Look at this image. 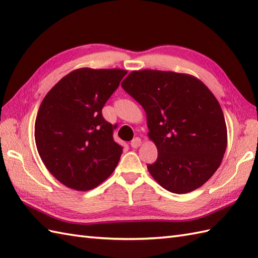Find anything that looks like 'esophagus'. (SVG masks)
Segmentation results:
<instances>
[{
	"label": "esophagus",
	"instance_id": "obj_1",
	"mask_svg": "<svg viewBox=\"0 0 258 258\" xmlns=\"http://www.w3.org/2000/svg\"><path fill=\"white\" fill-rule=\"evenodd\" d=\"M141 139L140 138H135V139H133V141L131 142V146L133 147V149H136V147H139L140 145H141Z\"/></svg>",
	"mask_w": 258,
	"mask_h": 258
}]
</instances>
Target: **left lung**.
Masks as SVG:
<instances>
[{
  "mask_svg": "<svg viewBox=\"0 0 258 258\" xmlns=\"http://www.w3.org/2000/svg\"><path fill=\"white\" fill-rule=\"evenodd\" d=\"M122 87L146 113L158 152L147 169L156 182L175 194L206 183L227 145L223 111L207 86L188 74L143 70L130 73Z\"/></svg>",
  "mask_w": 258,
  "mask_h": 258,
  "instance_id": "1",
  "label": "left lung"
}]
</instances>
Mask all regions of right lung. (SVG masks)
Here are the masks:
<instances>
[{
    "label": "right lung",
    "instance_id": "1",
    "mask_svg": "<svg viewBox=\"0 0 258 258\" xmlns=\"http://www.w3.org/2000/svg\"><path fill=\"white\" fill-rule=\"evenodd\" d=\"M126 71L79 69L45 95L35 120L37 152L50 173L76 190L96 187L117 166L123 147L102 108Z\"/></svg>",
    "mask_w": 258,
    "mask_h": 258
}]
</instances>
